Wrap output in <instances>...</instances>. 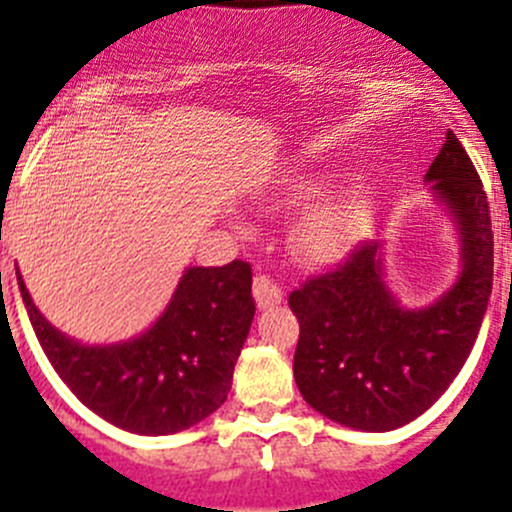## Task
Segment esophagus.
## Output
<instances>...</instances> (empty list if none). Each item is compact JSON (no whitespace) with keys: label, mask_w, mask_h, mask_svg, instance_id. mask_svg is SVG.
Instances as JSON below:
<instances>
[{"label":"esophagus","mask_w":512,"mask_h":512,"mask_svg":"<svg viewBox=\"0 0 512 512\" xmlns=\"http://www.w3.org/2000/svg\"><path fill=\"white\" fill-rule=\"evenodd\" d=\"M282 287L266 274H256L253 277V297H256V305L259 307H274L282 302Z\"/></svg>","instance_id":"1"}]
</instances>
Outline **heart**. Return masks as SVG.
Instances as JSON below:
<instances>
[{"label":"heart","mask_w":512,"mask_h":512,"mask_svg":"<svg viewBox=\"0 0 512 512\" xmlns=\"http://www.w3.org/2000/svg\"><path fill=\"white\" fill-rule=\"evenodd\" d=\"M333 187V176L323 171H305V174L287 176L271 194V202L279 210L300 207L307 202L323 197ZM374 207L366 192L354 189L336 200L325 202L323 207L312 210L302 217V223L295 230V246L307 261L315 264H330L354 251L364 243L372 228Z\"/></svg>","instance_id":"1"}]
</instances>
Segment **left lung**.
<instances>
[{
    "label": "left lung",
    "mask_w": 512,
    "mask_h": 512,
    "mask_svg": "<svg viewBox=\"0 0 512 512\" xmlns=\"http://www.w3.org/2000/svg\"><path fill=\"white\" fill-rule=\"evenodd\" d=\"M461 233V277L431 307L408 310L382 282V246L364 241L289 295L300 320L295 382L310 408L359 431L410 423L467 361L492 292L490 202L454 133L425 174Z\"/></svg>",
    "instance_id": "obj_1"
}]
</instances>
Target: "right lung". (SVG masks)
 Here are the masks:
<instances>
[{
    "mask_svg": "<svg viewBox=\"0 0 512 512\" xmlns=\"http://www.w3.org/2000/svg\"><path fill=\"white\" fill-rule=\"evenodd\" d=\"M20 295L45 356L92 413L140 436L184 431L215 413L251 328V264L192 266L151 330L115 346H81Z\"/></svg>",
    "mask_w": 512,
    "mask_h": 512,
    "instance_id": "obj_1",
    "label": "right lung"
}]
</instances>
